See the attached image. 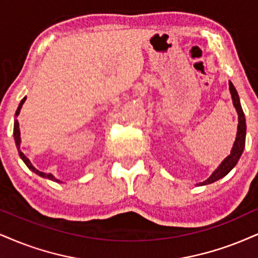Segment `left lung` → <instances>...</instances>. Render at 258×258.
I'll return each instance as SVG.
<instances>
[{
    "label": "left lung",
    "instance_id": "left-lung-1",
    "mask_svg": "<svg viewBox=\"0 0 258 258\" xmlns=\"http://www.w3.org/2000/svg\"><path fill=\"white\" fill-rule=\"evenodd\" d=\"M228 85H230V92L232 95V100H233V105L238 112L237 138H236V141H234L233 147H232L231 154L228 155V157L225 159V160L222 161L220 165H219V167L212 173V176L209 177L207 180H205L203 183H200V185H207V184L214 183L215 180H219L220 178L226 176V174L230 172L232 168L236 166L238 160H239L241 153H243L244 147H245V134H246L245 116H244L243 109H241L239 97H238L236 88H234V86L231 81L228 82Z\"/></svg>",
    "mask_w": 258,
    "mask_h": 258
}]
</instances>
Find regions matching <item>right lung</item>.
<instances>
[{"instance_id": "1", "label": "right lung", "mask_w": 258, "mask_h": 258, "mask_svg": "<svg viewBox=\"0 0 258 258\" xmlns=\"http://www.w3.org/2000/svg\"><path fill=\"white\" fill-rule=\"evenodd\" d=\"M25 100H26V97L24 98V99H22L21 101H20V104H19V107H18V110H17V112H15V116H18L19 114V112H20V109H21V106H22V104L25 103ZM14 140H15V145H17V148H18V152H19V155H20V158L22 159V160H24V163L27 165V167L30 168V170H32L33 171L34 173H37V174H39L40 177H44V178H49V179H51V180H53V182H59L58 179H56L55 177L52 176L51 173H44V172H40V171H38L36 167L33 166V165L31 164V161L28 160V158H26L25 157V154L22 153V152L20 151V142H21V140H20V129H19V122L17 119H15V122H14Z\"/></svg>"}]
</instances>
